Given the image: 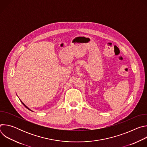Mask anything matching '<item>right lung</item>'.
Listing matches in <instances>:
<instances>
[{
    "instance_id": "obj_1",
    "label": "right lung",
    "mask_w": 147,
    "mask_h": 147,
    "mask_svg": "<svg viewBox=\"0 0 147 147\" xmlns=\"http://www.w3.org/2000/svg\"><path fill=\"white\" fill-rule=\"evenodd\" d=\"M20 101H21V102H22V103H23V105H24V107H26V108H27V109H29V110H30V111H31V109H29V108H28V107H27V106H26V105H25V104H24V103H23V102H22V100H20Z\"/></svg>"
}]
</instances>
